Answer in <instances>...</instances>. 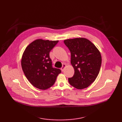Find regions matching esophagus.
I'll return each mask as SVG.
<instances>
[{
    "mask_svg": "<svg viewBox=\"0 0 122 122\" xmlns=\"http://www.w3.org/2000/svg\"><path fill=\"white\" fill-rule=\"evenodd\" d=\"M66 67V65L65 64H64L62 65V68H61V71H63L64 70V69H65V68Z\"/></svg>",
    "mask_w": 122,
    "mask_h": 122,
    "instance_id": "obj_1",
    "label": "esophagus"
}]
</instances>
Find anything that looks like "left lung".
<instances>
[{
    "instance_id": "8db88e82",
    "label": "left lung",
    "mask_w": 122,
    "mask_h": 122,
    "mask_svg": "<svg viewBox=\"0 0 122 122\" xmlns=\"http://www.w3.org/2000/svg\"><path fill=\"white\" fill-rule=\"evenodd\" d=\"M71 52V63L75 73L68 79L70 84L81 89L87 87L97 79L101 65L98 49L90 41L79 37L64 41Z\"/></svg>"
}]
</instances>
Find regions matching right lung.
<instances>
[{"instance_id": "right-lung-1", "label": "right lung", "mask_w": 122, "mask_h": 122, "mask_svg": "<svg viewBox=\"0 0 122 122\" xmlns=\"http://www.w3.org/2000/svg\"><path fill=\"white\" fill-rule=\"evenodd\" d=\"M58 41L38 39L25 48L21 66L25 77L35 87L45 90L52 86L61 71L52 67L50 51Z\"/></svg>"}]
</instances>
